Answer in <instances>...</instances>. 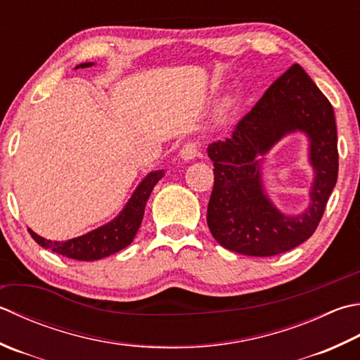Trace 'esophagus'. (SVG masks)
I'll return each instance as SVG.
<instances>
[{
    "instance_id": "obj_1",
    "label": "esophagus",
    "mask_w": 360,
    "mask_h": 360,
    "mask_svg": "<svg viewBox=\"0 0 360 360\" xmlns=\"http://www.w3.org/2000/svg\"><path fill=\"white\" fill-rule=\"evenodd\" d=\"M179 156L182 160H193L196 156H200V145L196 142H187L181 148Z\"/></svg>"
}]
</instances>
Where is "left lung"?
<instances>
[{
	"instance_id": "left-lung-1",
	"label": "left lung",
	"mask_w": 360,
	"mask_h": 360,
	"mask_svg": "<svg viewBox=\"0 0 360 360\" xmlns=\"http://www.w3.org/2000/svg\"><path fill=\"white\" fill-rule=\"evenodd\" d=\"M293 131L309 140L314 179L308 206L284 214L264 192L262 162ZM214 188L207 226L215 240L238 255L269 257L290 251L311 237L325 212L339 174L334 109L298 63L278 77L226 140L207 146Z\"/></svg>"
}]
</instances>
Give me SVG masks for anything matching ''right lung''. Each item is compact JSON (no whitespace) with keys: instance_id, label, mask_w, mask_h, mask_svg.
<instances>
[{"instance_id":"1","label":"right lung","mask_w":360,"mask_h":360,"mask_svg":"<svg viewBox=\"0 0 360 360\" xmlns=\"http://www.w3.org/2000/svg\"><path fill=\"white\" fill-rule=\"evenodd\" d=\"M95 65L94 62H84L76 65V68H87ZM164 170H156L148 173L145 178L140 181L137 188L134 190L131 198L124 204L114 220L103 224V226L96 228L94 231L87 232V234L79 236L76 238H70L65 242H51L46 238L35 234L32 229L27 228L31 237L37 242L41 248L51 250L53 252H58L60 256H65L68 259L76 260H98L103 257H108L110 255H115L120 250L126 248L131 245L134 237H136L137 231L142 224L146 201L150 198L154 186L164 178Z\"/></svg>"}]
</instances>
